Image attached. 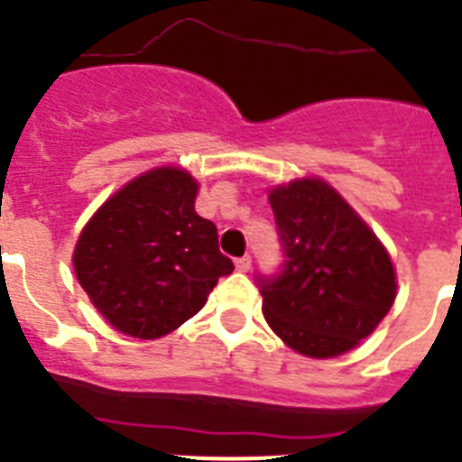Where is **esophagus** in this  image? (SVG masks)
<instances>
[{
  "label": "esophagus",
  "mask_w": 462,
  "mask_h": 462,
  "mask_svg": "<svg viewBox=\"0 0 462 462\" xmlns=\"http://www.w3.org/2000/svg\"><path fill=\"white\" fill-rule=\"evenodd\" d=\"M235 266H237V271L246 273V271L252 268V256H239V259L235 261Z\"/></svg>",
  "instance_id": "34e87169"
}]
</instances>
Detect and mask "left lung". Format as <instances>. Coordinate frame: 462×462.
<instances>
[{"mask_svg":"<svg viewBox=\"0 0 462 462\" xmlns=\"http://www.w3.org/2000/svg\"><path fill=\"white\" fill-rule=\"evenodd\" d=\"M282 245L278 273L256 275L271 328L307 357L352 350L395 300V271L369 227L321 180L271 191Z\"/></svg>","mask_w":462,"mask_h":462,"instance_id":"left-lung-1","label":"left lung"}]
</instances>
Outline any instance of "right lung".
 I'll return each mask as SVG.
<instances>
[{
    "instance_id": "obj_1",
    "label": "right lung",
    "mask_w": 462,
    "mask_h": 462,
    "mask_svg": "<svg viewBox=\"0 0 462 462\" xmlns=\"http://www.w3.org/2000/svg\"><path fill=\"white\" fill-rule=\"evenodd\" d=\"M196 191L184 170H151L103 203L79 237L76 278L126 336H165L235 271L217 249L216 225L194 210Z\"/></svg>"
}]
</instances>
